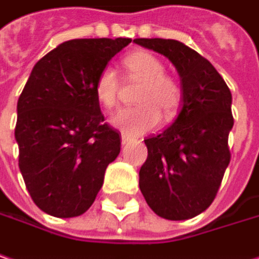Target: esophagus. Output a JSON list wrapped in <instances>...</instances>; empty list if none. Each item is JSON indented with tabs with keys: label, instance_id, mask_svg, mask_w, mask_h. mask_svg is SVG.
<instances>
[{
	"label": "esophagus",
	"instance_id": "esophagus-1",
	"mask_svg": "<svg viewBox=\"0 0 259 259\" xmlns=\"http://www.w3.org/2000/svg\"><path fill=\"white\" fill-rule=\"evenodd\" d=\"M130 141H133V138H132V136L126 135V133H123V135H121V144L126 145L127 142H130Z\"/></svg>",
	"mask_w": 259,
	"mask_h": 259
}]
</instances>
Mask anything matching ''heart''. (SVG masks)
Here are the masks:
<instances>
[{
  "instance_id": "1",
  "label": "heart",
  "mask_w": 259,
  "mask_h": 259,
  "mask_svg": "<svg viewBox=\"0 0 259 259\" xmlns=\"http://www.w3.org/2000/svg\"><path fill=\"white\" fill-rule=\"evenodd\" d=\"M123 64L132 77L142 80V86L136 94L135 107L121 108L111 117L115 127L129 133L139 135L154 129L161 120H171L182 104L183 92L180 83L165 74V67L154 54L136 51L129 54ZM120 82L117 73L111 67L99 71L95 82V95L105 108L117 105Z\"/></svg>"
}]
</instances>
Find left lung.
<instances>
[{
	"instance_id": "obj_1",
	"label": "left lung",
	"mask_w": 259,
	"mask_h": 259,
	"mask_svg": "<svg viewBox=\"0 0 259 259\" xmlns=\"http://www.w3.org/2000/svg\"><path fill=\"white\" fill-rule=\"evenodd\" d=\"M133 42L167 57L183 92L173 124L145 139L148 158L139 188L157 215L188 220L212 204L230 162L232 94L214 66L185 44L161 38Z\"/></svg>"
}]
</instances>
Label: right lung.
Masks as SVG:
<instances>
[{
	"mask_svg": "<svg viewBox=\"0 0 259 259\" xmlns=\"http://www.w3.org/2000/svg\"><path fill=\"white\" fill-rule=\"evenodd\" d=\"M132 39H71L42 57L17 102L19 168L33 202L70 219L94 204L121 136L104 123L99 71Z\"/></svg>",
	"mask_w": 259,
	"mask_h": 259,
	"instance_id": "add662e5",
	"label": "right lung"
}]
</instances>
